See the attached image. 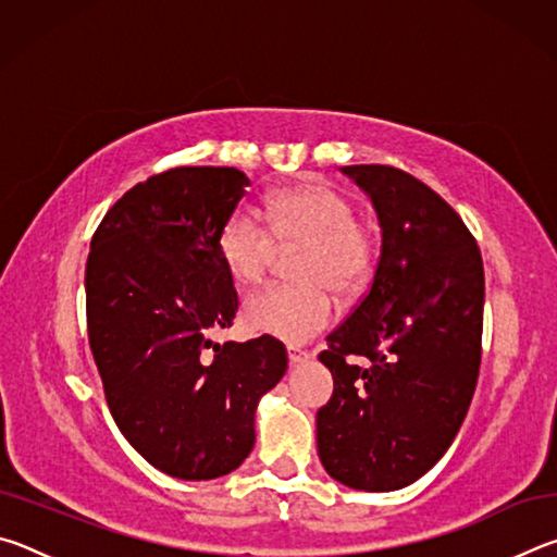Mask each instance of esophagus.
<instances>
[{"mask_svg":"<svg viewBox=\"0 0 557 557\" xmlns=\"http://www.w3.org/2000/svg\"><path fill=\"white\" fill-rule=\"evenodd\" d=\"M287 356H289V363H292V366L307 363L309 358H312V356H309V351H301V348H297V346H289V348H287Z\"/></svg>","mask_w":557,"mask_h":557,"instance_id":"34e87169","label":"esophagus"}]
</instances>
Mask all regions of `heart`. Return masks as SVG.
Segmentation results:
<instances>
[{"instance_id": "1", "label": "heart", "mask_w": 557, "mask_h": 557, "mask_svg": "<svg viewBox=\"0 0 557 557\" xmlns=\"http://www.w3.org/2000/svg\"><path fill=\"white\" fill-rule=\"evenodd\" d=\"M264 223L248 206L225 215L215 233V256L235 285H256L275 258V237L282 248H305L295 277L301 285H272L243 305V324L252 334L305 344L334 322L338 295L358 289L375 262L373 233L354 219V206L324 182H301L272 191Z\"/></svg>"}]
</instances>
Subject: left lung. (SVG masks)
<instances>
[{
    "label": "left lung",
    "instance_id": "obj_1",
    "mask_svg": "<svg viewBox=\"0 0 557 557\" xmlns=\"http://www.w3.org/2000/svg\"><path fill=\"white\" fill-rule=\"evenodd\" d=\"M369 194L381 258L369 295L319 354L334 395L317 412L326 474L395 492L430 471L467 418L482 361L484 265L451 206L408 172L342 166ZM363 355V367L350 363Z\"/></svg>",
    "mask_w": 557,
    "mask_h": 557
}]
</instances>
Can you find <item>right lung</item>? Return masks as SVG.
<instances>
[{
  "label": "right lung",
  "mask_w": 557,
  "mask_h": 557,
  "mask_svg": "<svg viewBox=\"0 0 557 557\" xmlns=\"http://www.w3.org/2000/svg\"><path fill=\"white\" fill-rule=\"evenodd\" d=\"M250 178L178 166L132 186L90 243V351L112 418L149 465L186 482L231 474L256 445V410L287 371L277 338L213 344L238 295L215 233Z\"/></svg>",
  "instance_id": "obj_1"
}]
</instances>
